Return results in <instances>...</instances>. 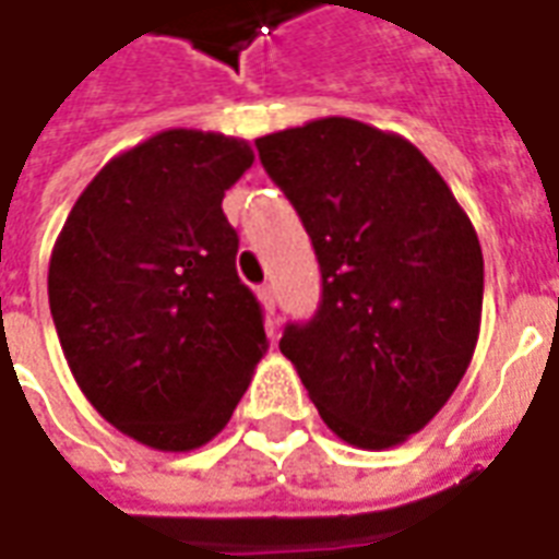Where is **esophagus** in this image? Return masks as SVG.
<instances>
[{"label":"esophagus","instance_id":"34e87169","mask_svg":"<svg viewBox=\"0 0 559 559\" xmlns=\"http://www.w3.org/2000/svg\"><path fill=\"white\" fill-rule=\"evenodd\" d=\"M257 296H260V302H263V308H266L269 314H275V290H272L269 284H263V287L257 290Z\"/></svg>","mask_w":559,"mask_h":559}]
</instances>
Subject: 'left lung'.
Wrapping results in <instances>:
<instances>
[{"label":"left lung","instance_id":"left-lung-1","mask_svg":"<svg viewBox=\"0 0 559 559\" xmlns=\"http://www.w3.org/2000/svg\"><path fill=\"white\" fill-rule=\"evenodd\" d=\"M257 151L320 263L318 311L284 326L281 354L338 439L369 451L405 442L475 354V226L415 144L360 120H311L257 139Z\"/></svg>","mask_w":559,"mask_h":559}]
</instances>
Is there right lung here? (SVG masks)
Wrapping results in <instances>:
<instances>
[{
	"label": "right lung",
	"mask_w": 559,
	"mask_h": 559,
	"mask_svg": "<svg viewBox=\"0 0 559 559\" xmlns=\"http://www.w3.org/2000/svg\"><path fill=\"white\" fill-rule=\"evenodd\" d=\"M251 163L241 139L157 132L90 181L50 253V314L78 388L147 448L212 442L266 354L221 209Z\"/></svg>",
	"instance_id": "obj_1"
}]
</instances>
